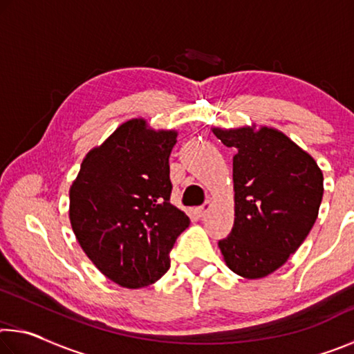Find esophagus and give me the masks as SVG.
Instances as JSON below:
<instances>
[{"label": "esophagus", "instance_id": "obj_1", "mask_svg": "<svg viewBox=\"0 0 354 354\" xmlns=\"http://www.w3.org/2000/svg\"><path fill=\"white\" fill-rule=\"evenodd\" d=\"M211 207H212V203L211 201H206L205 205L196 209V214H198V217H206L207 212L211 211Z\"/></svg>", "mask_w": 354, "mask_h": 354}]
</instances>
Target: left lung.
Instances as JSON below:
<instances>
[{"mask_svg": "<svg viewBox=\"0 0 354 354\" xmlns=\"http://www.w3.org/2000/svg\"><path fill=\"white\" fill-rule=\"evenodd\" d=\"M232 158L234 225L218 241L226 266L259 279L284 266L319 215L323 173L313 156L284 133L261 127L212 128Z\"/></svg>", "mask_w": 354, "mask_h": 354, "instance_id": "8db88e82", "label": "left lung"}]
</instances>
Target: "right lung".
Here are the masks:
<instances>
[{"instance_id": "1", "label": "right lung", "mask_w": 354, "mask_h": 354, "mask_svg": "<svg viewBox=\"0 0 354 354\" xmlns=\"http://www.w3.org/2000/svg\"><path fill=\"white\" fill-rule=\"evenodd\" d=\"M175 129L133 118L84 158L70 187L77 243L113 283L139 289L170 268L169 253L190 220L170 203Z\"/></svg>"}]
</instances>
